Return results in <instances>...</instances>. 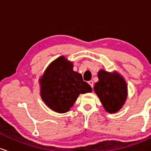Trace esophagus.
Returning a JSON list of instances; mask_svg holds the SVG:
<instances>
[{
    "instance_id": "obj_1",
    "label": "esophagus",
    "mask_w": 151,
    "mask_h": 151,
    "mask_svg": "<svg viewBox=\"0 0 151 151\" xmlns=\"http://www.w3.org/2000/svg\"><path fill=\"white\" fill-rule=\"evenodd\" d=\"M88 83H89L90 86H91V87H92L93 88V81H88Z\"/></svg>"
}]
</instances>
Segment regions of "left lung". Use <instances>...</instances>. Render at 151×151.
Instances as JSON below:
<instances>
[{"label":"left lung","mask_w":151,"mask_h":151,"mask_svg":"<svg viewBox=\"0 0 151 151\" xmlns=\"http://www.w3.org/2000/svg\"><path fill=\"white\" fill-rule=\"evenodd\" d=\"M98 78L94 91L103 106L110 113L118 112L124 105L128 96L126 81L117 72L110 73L104 70H99Z\"/></svg>","instance_id":"8db88e82"}]
</instances>
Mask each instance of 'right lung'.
Returning a JSON list of instances; mask_svg holds the SVG:
<instances>
[{"mask_svg": "<svg viewBox=\"0 0 151 151\" xmlns=\"http://www.w3.org/2000/svg\"><path fill=\"white\" fill-rule=\"evenodd\" d=\"M73 68L72 62L60 56L50 63L39 79L40 97L55 112H68L79 95L92 91L90 85Z\"/></svg>", "mask_w": 151, "mask_h": 151, "instance_id": "right-lung-1", "label": "right lung"}]
</instances>
